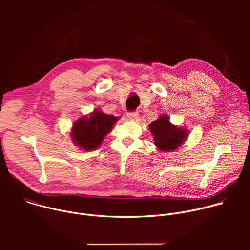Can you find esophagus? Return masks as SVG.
<instances>
[{"label":"esophagus","instance_id":"obj_1","mask_svg":"<svg viewBox=\"0 0 250 250\" xmlns=\"http://www.w3.org/2000/svg\"><path fill=\"white\" fill-rule=\"evenodd\" d=\"M127 117L129 120H135L138 118V112H129L127 113Z\"/></svg>","mask_w":250,"mask_h":250}]
</instances>
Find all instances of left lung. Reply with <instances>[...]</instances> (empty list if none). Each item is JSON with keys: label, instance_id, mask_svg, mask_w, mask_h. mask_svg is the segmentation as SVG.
Listing matches in <instances>:
<instances>
[{"label": "left lung", "instance_id": "left-lung-1", "mask_svg": "<svg viewBox=\"0 0 250 250\" xmlns=\"http://www.w3.org/2000/svg\"><path fill=\"white\" fill-rule=\"evenodd\" d=\"M149 128L154 136V145L163 152L177 149L188 136L187 129L179 128L172 125L165 115L152 122L149 125Z\"/></svg>", "mask_w": 250, "mask_h": 250}]
</instances>
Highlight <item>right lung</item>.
<instances>
[{
	"mask_svg": "<svg viewBox=\"0 0 250 250\" xmlns=\"http://www.w3.org/2000/svg\"><path fill=\"white\" fill-rule=\"evenodd\" d=\"M118 120V117L95 110L90 118L83 117L74 123L71 131L73 142L86 151L98 148L105 134L112 130L113 125Z\"/></svg>",
	"mask_w": 250,
	"mask_h": 250,
	"instance_id": "add662e5",
	"label": "right lung"
}]
</instances>
